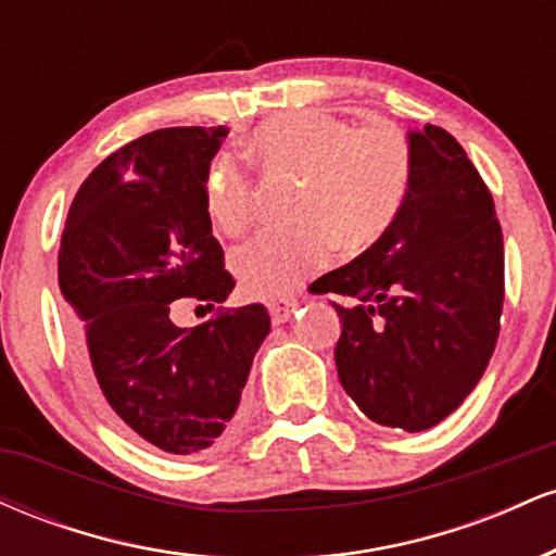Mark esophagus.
Instances as JSON below:
<instances>
[{"instance_id":"esophagus-1","label":"esophagus","mask_w":556,"mask_h":556,"mask_svg":"<svg viewBox=\"0 0 556 556\" xmlns=\"http://www.w3.org/2000/svg\"><path fill=\"white\" fill-rule=\"evenodd\" d=\"M298 308V298H277L269 300V316L271 324H285L292 316V311Z\"/></svg>"}]
</instances>
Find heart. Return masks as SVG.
<instances>
[{"mask_svg": "<svg viewBox=\"0 0 556 556\" xmlns=\"http://www.w3.org/2000/svg\"><path fill=\"white\" fill-rule=\"evenodd\" d=\"M251 154L266 172L298 175L295 225L264 229L232 253L251 298H282L329 264L334 248L358 253L394 225L413 182L410 140L394 125L353 127L321 110L285 112L261 123ZM206 212L222 232L253 219V185L238 159L219 154L206 172Z\"/></svg>", "mask_w": 556, "mask_h": 556, "instance_id": "1", "label": "heart"}]
</instances>
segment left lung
Wrapping results in <instances>:
<instances>
[{
	"mask_svg": "<svg viewBox=\"0 0 556 556\" xmlns=\"http://www.w3.org/2000/svg\"><path fill=\"white\" fill-rule=\"evenodd\" d=\"M413 182L394 225L324 274L342 321L334 361L344 392L374 424L426 431L486 371L504 300L494 201L463 146L437 125L407 132Z\"/></svg>",
	"mask_w": 556,
	"mask_h": 556,
	"instance_id": "obj_1",
	"label": "left lung"
}]
</instances>
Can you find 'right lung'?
<instances>
[{
	"label": "right lung",
	"mask_w": 556,
	"mask_h": 556,
	"mask_svg": "<svg viewBox=\"0 0 556 556\" xmlns=\"http://www.w3.org/2000/svg\"><path fill=\"white\" fill-rule=\"evenodd\" d=\"M227 132L164 127L123 146L80 185L62 232L60 287L83 321V379L114 420L169 455L235 437L271 329L258 303L195 329L169 318L175 300L214 308L235 287L203 195Z\"/></svg>",
	"instance_id": "obj_1"
}]
</instances>
